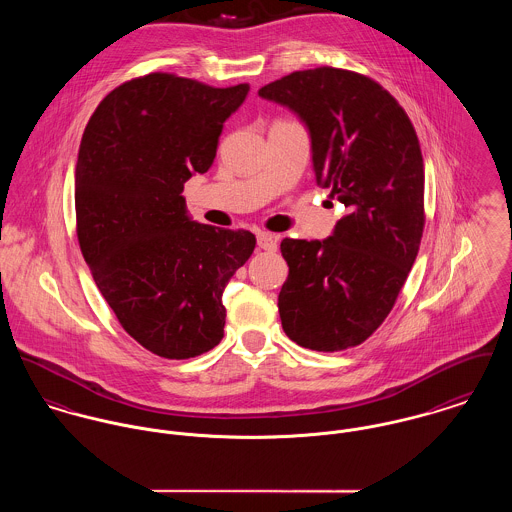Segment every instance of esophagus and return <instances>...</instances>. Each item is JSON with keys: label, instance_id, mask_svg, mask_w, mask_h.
Wrapping results in <instances>:
<instances>
[{"label": "esophagus", "instance_id": "esophagus-1", "mask_svg": "<svg viewBox=\"0 0 512 512\" xmlns=\"http://www.w3.org/2000/svg\"><path fill=\"white\" fill-rule=\"evenodd\" d=\"M258 246L262 248V250H268V252H276L278 250V240H276V236L270 233H258Z\"/></svg>", "mask_w": 512, "mask_h": 512}]
</instances>
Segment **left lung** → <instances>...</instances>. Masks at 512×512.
<instances>
[{
	"label": "left lung",
	"instance_id": "left-lung-1",
	"mask_svg": "<svg viewBox=\"0 0 512 512\" xmlns=\"http://www.w3.org/2000/svg\"><path fill=\"white\" fill-rule=\"evenodd\" d=\"M258 95L299 117L317 184L348 209L328 238L281 240L289 266L278 297L281 326L309 350L358 346L393 309L419 254L424 164L417 133L391 93L348 70L293 72Z\"/></svg>",
	"mask_w": 512,
	"mask_h": 512
}]
</instances>
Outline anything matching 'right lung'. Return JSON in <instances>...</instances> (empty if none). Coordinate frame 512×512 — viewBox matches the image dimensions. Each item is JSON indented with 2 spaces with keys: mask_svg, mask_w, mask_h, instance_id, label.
Segmentation results:
<instances>
[{
  "mask_svg": "<svg viewBox=\"0 0 512 512\" xmlns=\"http://www.w3.org/2000/svg\"><path fill=\"white\" fill-rule=\"evenodd\" d=\"M248 84L211 88L148 74L95 109L76 162L78 240L121 326L156 356L195 358L223 338V291L256 246L248 231L187 213L184 184L205 174Z\"/></svg>",
  "mask_w": 512,
  "mask_h": 512,
  "instance_id": "obj_1",
  "label": "right lung"
}]
</instances>
